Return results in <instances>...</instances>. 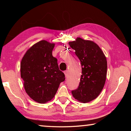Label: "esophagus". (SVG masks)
<instances>
[{"label":"esophagus","instance_id":"obj_1","mask_svg":"<svg viewBox=\"0 0 131 131\" xmlns=\"http://www.w3.org/2000/svg\"><path fill=\"white\" fill-rule=\"evenodd\" d=\"M64 74H65L66 78H67V76H68V71H64Z\"/></svg>","mask_w":131,"mask_h":131}]
</instances>
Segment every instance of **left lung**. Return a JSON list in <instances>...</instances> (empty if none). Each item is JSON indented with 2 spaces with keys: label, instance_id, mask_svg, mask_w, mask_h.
<instances>
[{
  "label": "left lung",
  "instance_id": "obj_1",
  "mask_svg": "<svg viewBox=\"0 0 131 131\" xmlns=\"http://www.w3.org/2000/svg\"><path fill=\"white\" fill-rule=\"evenodd\" d=\"M69 43L80 61L82 74L78 88L71 93L79 101L88 103L99 95L104 86L107 69L106 58L101 48L92 41L78 37L76 41Z\"/></svg>",
  "mask_w": 131,
  "mask_h": 131
}]
</instances>
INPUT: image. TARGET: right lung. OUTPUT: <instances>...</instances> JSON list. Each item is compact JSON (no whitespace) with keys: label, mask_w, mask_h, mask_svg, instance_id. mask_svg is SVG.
<instances>
[{"label":"right lung","mask_w":131,"mask_h":131,"mask_svg":"<svg viewBox=\"0 0 131 131\" xmlns=\"http://www.w3.org/2000/svg\"><path fill=\"white\" fill-rule=\"evenodd\" d=\"M54 46V43L41 40L26 52L21 62V77L26 92L39 103L51 101L61 82L65 80L57 59L52 56Z\"/></svg>","instance_id":"right-lung-1"}]
</instances>
